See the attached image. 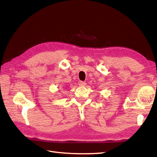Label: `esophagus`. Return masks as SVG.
Returning a JSON list of instances; mask_svg holds the SVG:
<instances>
[{
  "label": "esophagus",
  "mask_w": 157,
  "mask_h": 157,
  "mask_svg": "<svg viewBox=\"0 0 157 157\" xmlns=\"http://www.w3.org/2000/svg\"><path fill=\"white\" fill-rule=\"evenodd\" d=\"M78 84L80 86H85L86 85V83L85 82H82V81H79L78 82Z\"/></svg>",
  "instance_id": "obj_1"
}]
</instances>
